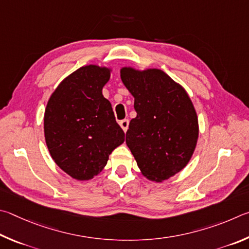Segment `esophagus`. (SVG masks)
Instances as JSON below:
<instances>
[{
	"label": "esophagus",
	"mask_w": 249,
	"mask_h": 249,
	"mask_svg": "<svg viewBox=\"0 0 249 249\" xmlns=\"http://www.w3.org/2000/svg\"><path fill=\"white\" fill-rule=\"evenodd\" d=\"M119 124H120V127L122 128V130H124V131L125 132L128 130V128H129V120L128 119H124V120H121L120 122H119Z\"/></svg>",
	"instance_id": "obj_1"
}]
</instances>
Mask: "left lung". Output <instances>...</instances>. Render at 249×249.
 I'll return each instance as SVG.
<instances>
[{"label": "left lung", "instance_id": "1", "mask_svg": "<svg viewBox=\"0 0 249 249\" xmlns=\"http://www.w3.org/2000/svg\"><path fill=\"white\" fill-rule=\"evenodd\" d=\"M120 76L137 111L125 143L143 175L166 180L188 164L196 149L199 127L194 105L186 90L160 70L122 68Z\"/></svg>", "mask_w": 249, "mask_h": 249}]
</instances>
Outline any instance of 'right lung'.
Listing matches in <instances>:
<instances>
[{
	"mask_svg": "<svg viewBox=\"0 0 249 249\" xmlns=\"http://www.w3.org/2000/svg\"><path fill=\"white\" fill-rule=\"evenodd\" d=\"M110 70L86 65L64 78L47 104L45 138L55 164L77 180L103 171L109 154L124 141L111 104L102 89Z\"/></svg>",
	"mask_w": 249,
	"mask_h": 249,
	"instance_id": "add662e5",
	"label": "right lung"
}]
</instances>
